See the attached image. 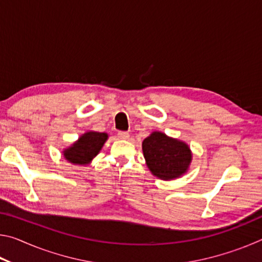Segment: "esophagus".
<instances>
[{
  "instance_id": "1",
  "label": "esophagus",
  "mask_w": 262,
  "mask_h": 262,
  "mask_svg": "<svg viewBox=\"0 0 262 262\" xmlns=\"http://www.w3.org/2000/svg\"><path fill=\"white\" fill-rule=\"evenodd\" d=\"M118 137H119V139H121V140H128V139H129V134H128L127 132H119Z\"/></svg>"
}]
</instances>
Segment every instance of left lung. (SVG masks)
<instances>
[{
  "instance_id": "left-lung-1",
  "label": "left lung",
  "mask_w": 262,
  "mask_h": 262,
  "mask_svg": "<svg viewBox=\"0 0 262 262\" xmlns=\"http://www.w3.org/2000/svg\"><path fill=\"white\" fill-rule=\"evenodd\" d=\"M145 163L154 176L162 180L179 178L192 162V151L183 141L154 132L142 142Z\"/></svg>"
}]
</instances>
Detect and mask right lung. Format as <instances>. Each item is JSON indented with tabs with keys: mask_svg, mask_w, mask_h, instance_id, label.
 I'll use <instances>...</instances> for the list:
<instances>
[{
	"mask_svg": "<svg viewBox=\"0 0 262 262\" xmlns=\"http://www.w3.org/2000/svg\"><path fill=\"white\" fill-rule=\"evenodd\" d=\"M107 137L106 133L86 132L69 148L63 150V157L76 165H88L99 154Z\"/></svg>",
	"mask_w": 262,
	"mask_h": 262,
	"instance_id": "obj_1",
	"label": "right lung"
}]
</instances>
